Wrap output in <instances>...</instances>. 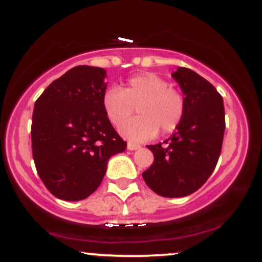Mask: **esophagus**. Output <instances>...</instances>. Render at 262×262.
Returning <instances> with one entry per match:
<instances>
[{"label":"esophagus","instance_id":"esophagus-1","mask_svg":"<svg viewBox=\"0 0 262 262\" xmlns=\"http://www.w3.org/2000/svg\"><path fill=\"white\" fill-rule=\"evenodd\" d=\"M127 148L128 150H137L140 148L139 144H135V143H132V141H129V143L127 144Z\"/></svg>","mask_w":262,"mask_h":262}]
</instances>
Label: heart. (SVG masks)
I'll list each match as a JSON object with an SVG mask.
<instances>
[{
  "instance_id": "obj_1",
  "label": "heart",
  "mask_w": 262,
  "mask_h": 262,
  "mask_svg": "<svg viewBox=\"0 0 262 262\" xmlns=\"http://www.w3.org/2000/svg\"><path fill=\"white\" fill-rule=\"evenodd\" d=\"M102 107L108 121L119 127L137 108L140 116L124 123L121 133L132 140L143 141L172 133L185 114V97L170 82L154 73L129 77L122 90L111 87L102 96Z\"/></svg>"
}]
</instances>
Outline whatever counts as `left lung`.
<instances>
[{"label":"left lung","mask_w":262,"mask_h":262,"mask_svg":"<svg viewBox=\"0 0 262 262\" xmlns=\"http://www.w3.org/2000/svg\"><path fill=\"white\" fill-rule=\"evenodd\" d=\"M185 95V114L164 143L148 145L154 162L143 172L150 189L162 197H185L212 175L222 151L225 116L215 87L187 68L172 74Z\"/></svg>","instance_id":"obj_1"}]
</instances>
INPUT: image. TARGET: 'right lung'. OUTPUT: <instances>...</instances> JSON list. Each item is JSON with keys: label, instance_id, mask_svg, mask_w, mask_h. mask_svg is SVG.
<instances>
[{"label": "right lung", "instance_id": "add662e5", "mask_svg": "<svg viewBox=\"0 0 262 262\" xmlns=\"http://www.w3.org/2000/svg\"><path fill=\"white\" fill-rule=\"evenodd\" d=\"M104 76L102 68L75 66L35 101L33 160L45 187L60 200L75 202L92 194L108 159L127 148L102 107Z\"/></svg>", "mask_w": 262, "mask_h": 262}]
</instances>
